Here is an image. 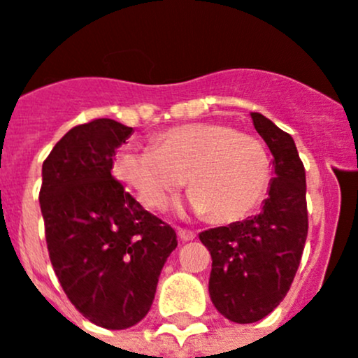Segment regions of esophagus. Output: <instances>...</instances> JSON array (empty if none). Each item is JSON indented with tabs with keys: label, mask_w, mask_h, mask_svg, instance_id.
<instances>
[{
	"label": "esophagus",
	"mask_w": 358,
	"mask_h": 358,
	"mask_svg": "<svg viewBox=\"0 0 358 358\" xmlns=\"http://www.w3.org/2000/svg\"><path fill=\"white\" fill-rule=\"evenodd\" d=\"M176 233H178V238L183 240V242H189V240H194L196 238V233L190 231V229L178 228V229H176Z\"/></svg>",
	"instance_id": "34e87169"
}]
</instances>
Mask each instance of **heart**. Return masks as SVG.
I'll use <instances>...</instances> for the list:
<instances>
[{
	"mask_svg": "<svg viewBox=\"0 0 358 358\" xmlns=\"http://www.w3.org/2000/svg\"><path fill=\"white\" fill-rule=\"evenodd\" d=\"M113 173L146 208H160L189 176L194 190L187 206L199 215L212 213L217 222H233L265 198L272 160L255 136L224 123H189L160 134L153 148H122Z\"/></svg>",
	"mask_w": 358,
	"mask_h": 358,
	"instance_id": "1",
	"label": "heart"
}]
</instances>
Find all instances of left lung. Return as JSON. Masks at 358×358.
Listing matches in <instances>:
<instances>
[{
	"mask_svg": "<svg viewBox=\"0 0 358 358\" xmlns=\"http://www.w3.org/2000/svg\"><path fill=\"white\" fill-rule=\"evenodd\" d=\"M250 118L272 153L268 196L258 215L199 233L212 256L210 299L235 323L259 322L282 302L307 238L306 171L295 141L262 113Z\"/></svg>",
	"mask_w": 358,
	"mask_h": 358,
	"instance_id": "1",
	"label": "left lung"
}]
</instances>
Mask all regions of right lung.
<instances>
[{
  "label": "right lung",
  "instance_id": "right-lung-1",
  "mask_svg": "<svg viewBox=\"0 0 358 358\" xmlns=\"http://www.w3.org/2000/svg\"><path fill=\"white\" fill-rule=\"evenodd\" d=\"M132 127L109 118L78 125L42 166L40 210L49 258L85 318L111 330L148 315L176 233L146 212L111 175Z\"/></svg>",
  "mask_w": 358,
  "mask_h": 358
}]
</instances>
